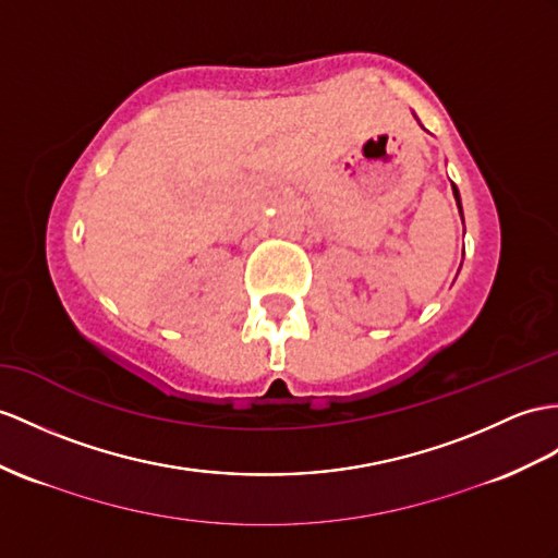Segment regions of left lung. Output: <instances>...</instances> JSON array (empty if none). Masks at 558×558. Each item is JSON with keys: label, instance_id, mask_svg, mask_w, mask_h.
Returning a JSON list of instances; mask_svg holds the SVG:
<instances>
[{"label": "left lung", "instance_id": "1", "mask_svg": "<svg viewBox=\"0 0 558 558\" xmlns=\"http://www.w3.org/2000/svg\"><path fill=\"white\" fill-rule=\"evenodd\" d=\"M452 194H454V201H457V208H459V213H461V198H459V189L452 184Z\"/></svg>", "mask_w": 558, "mask_h": 558}]
</instances>
